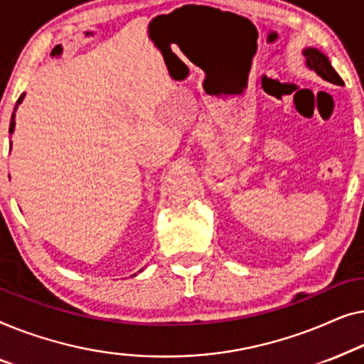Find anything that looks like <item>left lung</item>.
Instances as JSON below:
<instances>
[{"instance_id":"8db88e82","label":"left lung","mask_w":364,"mask_h":364,"mask_svg":"<svg viewBox=\"0 0 364 364\" xmlns=\"http://www.w3.org/2000/svg\"><path fill=\"white\" fill-rule=\"evenodd\" d=\"M304 55L306 59V65H309L311 70H315L321 79H325L326 82H331V84H336V85L341 84L343 82L341 77L336 74V70L331 68L328 58H326L323 53H320L318 49L309 48L304 50Z\"/></svg>"}]
</instances>
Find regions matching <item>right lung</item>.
I'll list each match as a JSON object with an SVG mask.
<instances>
[{
  "label": "right lung",
  "instance_id": "right-lung-1",
  "mask_svg": "<svg viewBox=\"0 0 364 364\" xmlns=\"http://www.w3.org/2000/svg\"><path fill=\"white\" fill-rule=\"evenodd\" d=\"M23 97H24V94H23L21 97H19L18 102H16V105H18V104H21V102H23ZM14 110H16V109H14ZM13 132H14V114L11 115V124H9V133H13Z\"/></svg>",
  "mask_w": 364,
  "mask_h": 364
}]
</instances>
